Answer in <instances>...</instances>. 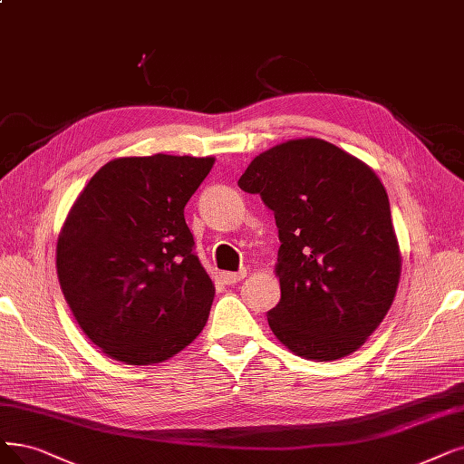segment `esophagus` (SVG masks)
<instances>
[{"mask_svg": "<svg viewBox=\"0 0 464 464\" xmlns=\"http://www.w3.org/2000/svg\"><path fill=\"white\" fill-rule=\"evenodd\" d=\"M246 276H247L246 270H242V272H222V274H220L222 282H225L227 285H234V284H237V282H242Z\"/></svg>", "mask_w": 464, "mask_h": 464, "instance_id": "1", "label": "esophagus"}]
</instances>
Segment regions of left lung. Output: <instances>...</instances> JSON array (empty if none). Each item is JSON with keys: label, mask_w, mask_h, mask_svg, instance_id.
Listing matches in <instances>:
<instances>
[{"label": "left lung", "mask_w": 464, "mask_h": 464, "mask_svg": "<svg viewBox=\"0 0 464 464\" xmlns=\"http://www.w3.org/2000/svg\"><path fill=\"white\" fill-rule=\"evenodd\" d=\"M237 187L274 211L282 299L268 312L293 354L331 362L356 352L391 310L401 253L375 171L306 137L258 154Z\"/></svg>", "instance_id": "8db88e82"}]
</instances>
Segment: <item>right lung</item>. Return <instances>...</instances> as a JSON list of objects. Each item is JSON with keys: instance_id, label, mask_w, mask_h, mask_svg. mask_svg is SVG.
Returning a JSON list of instances; mask_svg holds the SVG:
<instances>
[{"instance_id": "obj_1", "label": "right lung", "mask_w": 464, "mask_h": 464, "mask_svg": "<svg viewBox=\"0 0 464 464\" xmlns=\"http://www.w3.org/2000/svg\"><path fill=\"white\" fill-rule=\"evenodd\" d=\"M215 158H116L91 177L57 239L64 299L108 358L152 365L201 333L215 285L194 253L184 206Z\"/></svg>"}]
</instances>
